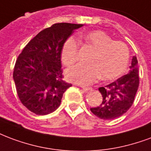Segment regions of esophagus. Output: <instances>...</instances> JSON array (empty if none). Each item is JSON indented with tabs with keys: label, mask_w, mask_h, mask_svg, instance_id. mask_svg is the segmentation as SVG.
I'll return each mask as SVG.
<instances>
[{
	"label": "esophagus",
	"mask_w": 151,
	"mask_h": 151,
	"mask_svg": "<svg viewBox=\"0 0 151 151\" xmlns=\"http://www.w3.org/2000/svg\"><path fill=\"white\" fill-rule=\"evenodd\" d=\"M82 90H83V91H84L85 93H87L88 92V91H89V90H91V89H90V88H89V87H82Z\"/></svg>",
	"instance_id": "esophagus-1"
}]
</instances>
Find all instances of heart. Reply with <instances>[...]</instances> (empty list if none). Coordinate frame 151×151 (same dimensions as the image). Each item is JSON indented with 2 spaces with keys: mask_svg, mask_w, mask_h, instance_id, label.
<instances>
[{
  "mask_svg": "<svg viewBox=\"0 0 151 151\" xmlns=\"http://www.w3.org/2000/svg\"><path fill=\"white\" fill-rule=\"evenodd\" d=\"M80 38L93 52L88 60L89 65H76L66 70L65 74L69 80L81 85H89L100 78L103 81H111L123 73L129 58V48L124 42L113 41L101 30L81 33ZM78 52V41L70 37L61 50L62 63L66 66L74 64Z\"/></svg>",
  "mask_w": 151,
  "mask_h": 151,
  "instance_id": "heart-1",
  "label": "heart"
}]
</instances>
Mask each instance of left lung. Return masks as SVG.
Wrapping results in <instances>:
<instances>
[{
    "label": "left lung",
    "mask_w": 151,
    "mask_h": 151,
    "mask_svg": "<svg viewBox=\"0 0 151 151\" xmlns=\"http://www.w3.org/2000/svg\"><path fill=\"white\" fill-rule=\"evenodd\" d=\"M138 85V60L134 56L127 74L106 86L98 88L102 101L100 106L90 108L91 112L104 120H112L123 115L133 105Z\"/></svg>",
    "instance_id": "1"
}]
</instances>
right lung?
Segmentation results:
<instances>
[{
    "mask_svg": "<svg viewBox=\"0 0 151 151\" xmlns=\"http://www.w3.org/2000/svg\"><path fill=\"white\" fill-rule=\"evenodd\" d=\"M83 24L58 23L45 29L18 56L13 81L22 103L38 115L55 111L65 91L72 85L62 78L61 50L75 29Z\"/></svg>",
    "mask_w": 151,
    "mask_h": 151,
    "instance_id": "add662e5",
    "label": "right lung"
}]
</instances>
